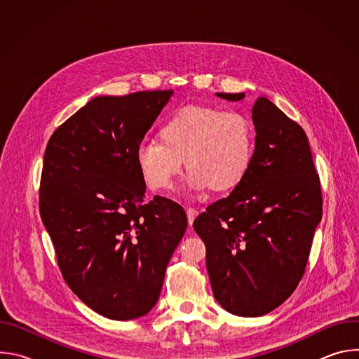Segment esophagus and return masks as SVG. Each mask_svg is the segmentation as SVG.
<instances>
[{
    "instance_id": "obj_1",
    "label": "esophagus",
    "mask_w": 359,
    "mask_h": 359,
    "mask_svg": "<svg viewBox=\"0 0 359 359\" xmlns=\"http://www.w3.org/2000/svg\"><path fill=\"white\" fill-rule=\"evenodd\" d=\"M186 213H187L189 224L191 226V224H193V222H194V219H196V217H197V215H198V210H197V209H193V208H189V209L186 210Z\"/></svg>"
}]
</instances>
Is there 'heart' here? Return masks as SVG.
I'll use <instances>...</instances> for the list:
<instances>
[{"instance_id": "heart-1", "label": "heart", "mask_w": 359, "mask_h": 359, "mask_svg": "<svg viewBox=\"0 0 359 359\" xmlns=\"http://www.w3.org/2000/svg\"><path fill=\"white\" fill-rule=\"evenodd\" d=\"M156 139L143 140L137 165L153 190H169L183 169L196 189L231 190L245 177L254 156L251 122L220 107H184L169 115Z\"/></svg>"}]
</instances>
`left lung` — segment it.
<instances>
[{"instance_id":"left-lung-1","label":"left lung","mask_w":359,"mask_h":359,"mask_svg":"<svg viewBox=\"0 0 359 359\" xmlns=\"http://www.w3.org/2000/svg\"><path fill=\"white\" fill-rule=\"evenodd\" d=\"M240 100L244 93H217ZM254 156L245 177L212 203L193 227L206 244L213 294L240 317H260L281 305L299 284L323 193L304 129L260 96L252 107Z\"/></svg>"}]
</instances>
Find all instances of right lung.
<instances>
[{
  "mask_svg": "<svg viewBox=\"0 0 359 359\" xmlns=\"http://www.w3.org/2000/svg\"><path fill=\"white\" fill-rule=\"evenodd\" d=\"M172 90L97 96L49 137L39 213L74 294L111 320L147 314L187 217L179 203L144 200L136 150Z\"/></svg>",
  "mask_w": 359,
  "mask_h": 359,
  "instance_id": "right-lung-1",
  "label": "right lung"
}]
</instances>
